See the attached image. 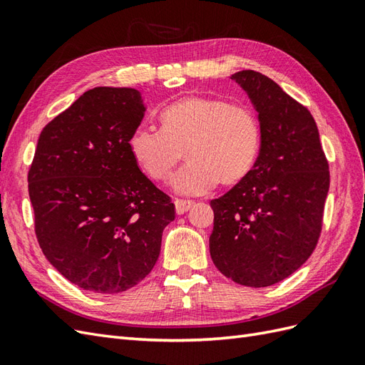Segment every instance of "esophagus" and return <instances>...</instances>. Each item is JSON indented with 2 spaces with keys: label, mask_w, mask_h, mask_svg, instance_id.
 <instances>
[{
  "label": "esophagus",
  "mask_w": 365,
  "mask_h": 365,
  "mask_svg": "<svg viewBox=\"0 0 365 365\" xmlns=\"http://www.w3.org/2000/svg\"><path fill=\"white\" fill-rule=\"evenodd\" d=\"M175 205V212L177 214H185L192 207V202L191 200H182V199H175L174 200Z\"/></svg>",
  "instance_id": "obj_1"
}]
</instances>
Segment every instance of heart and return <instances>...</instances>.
<instances>
[{
  "label": "heart",
  "mask_w": 365,
  "mask_h": 365,
  "mask_svg": "<svg viewBox=\"0 0 365 365\" xmlns=\"http://www.w3.org/2000/svg\"><path fill=\"white\" fill-rule=\"evenodd\" d=\"M162 129L138 126L129 137L130 154L154 182H166L185 153L173 182L185 195L211 191L219 182L232 186L253 170L262 145L257 112L245 103L191 96L160 112Z\"/></svg>",
  "instance_id": "heart-1"
}]
</instances>
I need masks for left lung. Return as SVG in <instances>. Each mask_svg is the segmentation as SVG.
<instances>
[{"label":"left lung","instance_id":"obj_1","mask_svg":"<svg viewBox=\"0 0 365 365\" xmlns=\"http://www.w3.org/2000/svg\"><path fill=\"white\" fill-rule=\"evenodd\" d=\"M259 112L262 145L244 180L211 200L210 253L219 272L245 287L280 282L312 256L330 186L314 118L256 71L231 76Z\"/></svg>","mask_w":365,"mask_h":365}]
</instances>
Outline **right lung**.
Wrapping results in <instances>:
<instances>
[{
	"mask_svg": "<svg viewBox=\"0 0 365 365\" xmlns=\"http://www.w3.org/2000/svg\"><path fill=\"white\" fill-rule=\"evenodd\" d=\"M143 115L135 89L85 92L43 128L27 174L43 255L92 293H121L143 280L175 217L170 195L130 154Z\"/></svg>",
	"mask_w": 365,
	"mask_h": 365,
	"instance_id": "obj_1",
	"label": "right lung"
}]
</instances>
